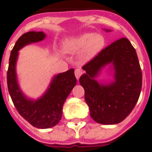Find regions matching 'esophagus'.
I'll list each match as a JSON object with an SVG mask.
<instances>
[{
  "mask_svg": "<svg viewBox=\"0 0 152 152\" xmlns=\"http://www.w3.org/2000/svg\"><path fill=\"white\" fill-rule=\"evenodd\" d=\"M82 73H83V71H82V69H80V68H77L75 70V77H76V78H77V80L79 79V77H81V75H82Z\"/></svg>",
  "mask_w": 152,
  "mask_h": 152,
  "instance_id": "34e87169",
  "label": "esophagus"
}]
</instances>
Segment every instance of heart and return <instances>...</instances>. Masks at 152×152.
Here are the masks:
<instances>
[{
	"mask_svg": "<svg viewBox=\"0 0 152 152\" xmlns=\"http://www.w3.org/2000/svg\"><path fill=\"white\" fill-rule=\"evenodd\" d=\"M104 45V39L101 35L94 33H86L64 41L63 49L66 53H74L82 50V59H88L99 53Z\"/></svg>",
	"mask_w": 152,
	"mask_h": 152,
	"instance_id": "b5f03b06",
	"label": "heart"
}]
</instances>
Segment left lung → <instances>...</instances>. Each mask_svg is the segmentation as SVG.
I'll list each match as a JSON object with an SVG mask.
<instances>
[{
    "label": "left lung",
    "instance_id": "obj_1",
    "mask_svg": "<svg viewBox=\"0 0 152 152\" xmlns=\"http://www.w3.org/2000/svg\"><path fill=\"white\" fill-rule=\"evenodd\" d=\"M112 62L115 82L99 84L94 77L102 67ZM79 82L85 99L95 122L104 125L119 123L134 108L142 88V72L135 48L126 37L115 41L86 63Z\"/></svg>",
    "mask_w": 152,
    "mask_h": 152
}]
</instances>
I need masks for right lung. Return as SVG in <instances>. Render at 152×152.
Returning a JSON list of instances; mask_svg holds the SVG:
<instances>
[{
    "mask_svg": "<svg viewBox=\"0 0 152 152\" xmlns=\"http://www.w3.org/2000/svg\"><path fill=\"white\" fill-rule=\"evenodd\" d=\"M43 32L30 31L17 40L9 58L7 84L12 100L19 115L29 123L38 129H48L58 124L63 114V106L66 97L77 83L75 70L70 69L56 75L45 94L37 100L28 99L22 93L17 83L15 74L18 51L24 45L45 38Z\"/></svg>",
    "mask_w": 152,
    "mask_h": 152,
    "instance_id": "add662e5",
    "label": "right lung"
}]
</instances>
